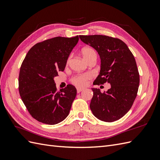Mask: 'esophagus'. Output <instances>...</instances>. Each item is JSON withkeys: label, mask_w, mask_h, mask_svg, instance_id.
Segmentation results:
<instances>
[{"label": "esophagus", "mask_w": 160, "mask_h": 160, "mask_svg": "<svg viewBox=\"0 0 160 160\" xmlns=\"http://www.w3.org/2000/svg\"><path fill=\"white\" fill-rule=\"evenodd\" d=\"M82 91H83V89H81V88H77V92L78 93H80Z\"/></svg>", "instance_id": "obj_1"}]
</instances>
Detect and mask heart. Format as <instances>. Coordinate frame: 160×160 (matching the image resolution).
I'll return each instance as SVG.
<instances>
[{
    "label": "heart",
    "instance_id": "heart-1",
    "mask_svg": "<svg viewBox=\"0 0 160 160\" xmlns=\"http://www.w3.org/2000/svg\"><path fill=\"white\" fill-rule=\"evenodd\" d=\"M81 54H82L84 59L87 62H89L91 60H96L97 59V52L93 47H85L81 49ZM70 60V57L67 58V63L68 64ZM91 78V75L89 73H84L76 75L73 77L71 78V82L72 84L79 87H83L87 84V81L89 80Z\"/></svg>",
    "mask_w": 160,
    "mask_h": 160
}]
</instances>
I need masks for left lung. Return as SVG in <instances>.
<instances>
[{"label": "left lung", "instance_id": "1", "mask_svg": "<svg viewBox=\"0 0 160 160\" xmlns=\"http://www.w3.org/2000/svg\"><path fill=\"white\" fill-rule=\"evenodd\" d=\"M80 38L93 47L100 56V73L93 84H111L106 92L92 89L91 110L102 121H116L131 109L138 94L140 74L134 56L127 45L117 38L90 35L80 36Z\"/></svg>", "mask_w": 160, "mask_h": 160}]
</instances>
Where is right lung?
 <instances>
[{"label":"right lung","instance_id":"add662e5","mask_svg":"<svg viewBox=\"0 0 160 160\" xmlns=\"http://www.w3.org/2000/svg\"><path fill=\"white\" fill-rule=\"evenodd\" d=\"M79 37L58 36L38 42L29 49L20 69L18 90L32 118L56 124L69 115L76 96V87L68 85L58 91L53 78L63 71L68 57Z\"/></svg>","mask_w":160,"mask_h":160}]
</instances>
